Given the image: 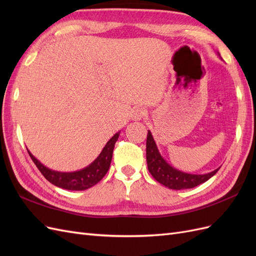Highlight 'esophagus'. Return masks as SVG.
<instances>
[{
  "label": "esophagus",
  "instance_id": "34e87169",
  "mask_svg": "<svg viewBox=\"0 0 256 256\" xmlns=\"http://www.w3.org/2000/svg\"><path fill=\"white\" fill-rule=\"evenodd\" d=\"M146 115V110L143 108H138L132 113V120H140Z\"/></svg>",
  "mask_w": 256,
  "mask_h": 256
}]
</instances>
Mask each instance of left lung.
Segmentation results:
<instances>
[{
  "instance_id": "1",
  "label": "left lung",
  "mask_w": 256,
  "mask_h": 256,
  "mask_svg": "<svg viewBox=\"0 0 256 256\" xmlns=\"http://www.w3.org/2000/svg\"><path fill=\"white\" fill-rule=\"evenodd\" d=\"M146 161L148 171L154 180L161 184L166 186V187L174 190L196 187V186L212 178L221 168L220 166L214 170V171L207 174H190L180 171V170L170 166L164 159V157L161 156L150 130L148 134H147L146 140Z\"/></svg>"
}]
</instances>
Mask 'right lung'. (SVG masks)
Masks as SVG:
<instances>
[{
  "mask_svg": "<svg viewBox=\"0 0 256 256\" xmlns=\"http://www.w3.org/2000/svg\"><path fill=\"white\" fill-rule=\"evenodd\" d=\"M118 136L120 131L110 138L109 142L102 148V152L99 154V156L90 166L76 172L53 171V170L44 166L40 160H37L28 150V152L37 168L40 170L46 180H49L52 184L66 190H86L99 182L106 174L111 164L114 145L118 141Z\"/></svg>",
  "mask_w": 256,
  "mask_h": 256,
  "instance_id": "add662e5",
  "label": "right lung"
}]
</instances>
